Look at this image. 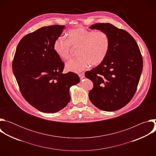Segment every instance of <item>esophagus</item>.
<instances>
[{"label": "esophagus", "mask_w": 156, "mask_h": 156, "mask_svg": "<svg viewBox=\"0 0 156 156\" xmlns=\"http://www.w3.org/2000/svg\"><path fill=\"white\" fill-rule=\"evenodd\" d=\"M79 77L80 79H83L84 78V73H80L79 74Z\"/></svg>", "instance_id": "1"}]
</instances>
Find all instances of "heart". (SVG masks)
<instances>
[{"instance_id": "1", "label": "heart", "mask_w": 156, "mask_h": 156, "mask_svg": "<svg viewBox=\"0 0 156 156\" xmlns=\"http://www.w3.org/2000/svg\"><path fill=\"white\" fill-rule=\"evenodd\" d=\"M110 46L108 34L102 31L87 30L80 27L68 33V39L58 37L54 42L53 49L62 60L71 57L72 48L78 49V57L70 60L65 65L66 69L73 72H80L90 64L97 66L107 57Z\"/></svg>"}]
</instances>
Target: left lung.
<instances>
[{
  "mask_svg": "<svg viewBox=\"0 0 156 156\" xmlns=\"http://www.w3.org/2000/svg\"><path fill=\"white\" fill-rule=\"evenodd\" d=\"M105 32L110 46L104 60L85 72L93 88L89 98L104 111H115L125 106L136 93L143 70V58L135 39L127 31L110 23H96L90 27Z\"/></svg>",
  "mask_w": 156,
  "mask_h": 156,
  "instance_id": "obj_1",
  "label": "left lung"
}]
</instances>
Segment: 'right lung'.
Listing matches in <instances>:
<instances>
[{
    "instance_id": "1",
    "label": "right lung",
    "mask_w": 156,
    "mask_h": 156,
    "mask_svg": "<svg viewBox=\"0 0 156 156\" xmlns=\"http://www.w3.org/2000/svg\"><path fill=\"white\" fill-rule=\"evenodd\" d=\"M64 28L44 27L25 36L18 44L12 63L22 96L44 113L63 108L70 101V87L80 82L75 73H62L65 65L53 49Z\"/></svg>"
}]
</instances>
